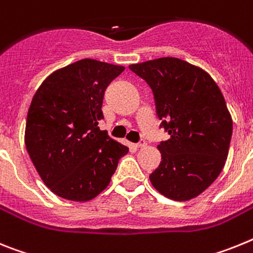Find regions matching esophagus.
<instances>
[{"instance_id": "esophagus-1", "label": "esophagus", "mask_w": 253, "mask_h": 253, "mask_svg": "<svg viewBox=\"0 0 253 253\" xmlns=\"http://www.w3.org/2000/svg\"><path fill=\"white\" fill-rule=\"evenodd\" d=\"M136 146H137V148H145V146H146V140L141 139L137 144H136Z\"/></svg>"}]
</instances>
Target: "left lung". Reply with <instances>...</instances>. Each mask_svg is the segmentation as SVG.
I'll list each match as a JSON object with an SVG mask.
<instances>
[{
	"mask_svg": "<svg viewBox=\"0 0 253 253\" xmlns=\"http://www.w3.org/2000/svg\"><path fill=\"white\" fill-rule=\"evenodd\" d=\"M151 87L160 127L170 139L158 145L154 188L174 201L199 196L218 178L228 157L233 121L224 96L203 69L174 57L129 65Z\"/></svg>",
	"mask_w": 253,
	"mask_h": 253,
	"instance_id": "left-lung-1",
	"label": "left lung"
}]
</instances>
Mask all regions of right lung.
Returning a JSON list of instances; mask_svg holds the SVG:
<instances>
[{
	"label": "right lung",
	"instance_id": "add662e5",
	"mask_svg": "<svg viewBox=\"0 0 253 253\" xmlns=\"http://www.w3.org/2000/svg\"><path fill=\"white\" fill-rule=\"evenodd\" d=\"M124 66L85 58L57 70L34 94L25 145L41 178L57 196L89 201L111 182L128 148L100 131L104 91Z\"/></svg>",
	"mask_w": 253,
	"mask_h": 253
}]
</instances>
